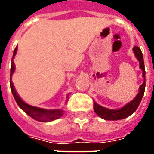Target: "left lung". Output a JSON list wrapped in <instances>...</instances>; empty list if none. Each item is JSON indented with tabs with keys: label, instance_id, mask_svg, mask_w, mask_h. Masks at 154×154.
Here are the masks:
<instances>
[{
	"label": "left lung",
	"instance_id": "8db88e82",
	"mask_svg": "<svg viewBox=\"0 0 154 154\" xmlns=\"http://www.w3.org/2000/svg\"><path fill=\"white\" fill-rule=\"evenodd\" d=\"M134 55L137 57V59L139 62V67L143 71V77H144V82L139 87V93L137 94L136 97L133 100L128 104H126L125 106L122 108H120L119 110H110L106 109L104 107L100 106L98 104L94 102L93 108L95 112L100 116V118L107 120H118V119H125L126 117H128L130 115H132L139 107V104L141 102L143 96L144 94V90H145V69H144V63H143V54L140 48L137 46H134Z\"/></svg>",
	"mask_w": 154,
	"mask_h": 154
}]
</instances>
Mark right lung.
<instances>
[{
	"mask_svg": "<svg viewBox=\"0 0 154 154\" xmlns=\"http://www.w3.org/2000/svg\"><path fill=\"white\" fill-rule=\"evenodd\" d=\"M17 52V46L14 50V54H13V57L11 59V77H10V84H11V90L12 91V94L14 96L16 103L20 107V109L25 111V113L28 116L32 117L33 119L35 120H38L40 122H48V121H52L54 119H57L60 118L61 116L63 115V110H45V109H41L38 107L32 106H29L28 104H26L21 100V98L19 97V95L16 92L14 85L11 82V77L14 72H15V63L13 62V58L15 56Z\"/></svg>",
	"mask_w": 154,
	"mask_h": 154,
	"instance_id": "1",
	"label": "right lung"
}]
</instances>
